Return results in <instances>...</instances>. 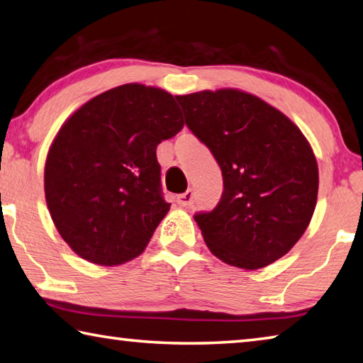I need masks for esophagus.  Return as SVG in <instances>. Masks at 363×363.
I'll return each mask as SVG.
<instances>
[{
	"mask_svg": "<svg viewBox=\"0 0 363 363\" xmlns=\"http://www.w3.org/2000/svg\"><path fill=\"white\" fill-rule=\"evenodd\" d=\"M194 190H187L186 194H181L179 196H177L176 199V201H177V204H179V206H182V208H189V206H192L194 204Z\"/></svg>",
	"mask_w": 363,
	"mask_h": 363,
	"instance_id": "1",
	"label": "esophagus"
}]
</instances>
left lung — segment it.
I'll list each match as a JSON object with an SVG mask.
<instances>
[{
	"instance_id": "left-lung-1",
	"label": "left lung",
	"mask_w": 363,
	"mask_h": 363,
	"mask_svg": "<svg viewBox=\"0 0 363 363\" xmlns=\"http://www.w3.org/2000/svg\"><path fill=\"white\" fill-rule=\"evenodd\" d=\"M176 98L223 176L219 204L195 216L206 246L242 269L281 259L305 233L318 201V162L305 135L279 109L238 89Z\"/></svg>"
}]
</instances>
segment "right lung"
<instances>
[{
  "label": "right lung",
  "instance_id": "right-lung-1",
  "mask_svg": "<svg viewBox=\"0 0 363 363\" xmlns=\"http://www.w3.org/2000/svg\"><path fill=\"white\" fill-rule=\"evenodd\" d=\"M182 127L174 96L143 84L103 91L62 125L45 159L44 192L79 257L114 267L146 249L171 206L155 150Z\"/></svg>",
  "mask_w": 363,
  "mask_h": 363
}]
</instances>
